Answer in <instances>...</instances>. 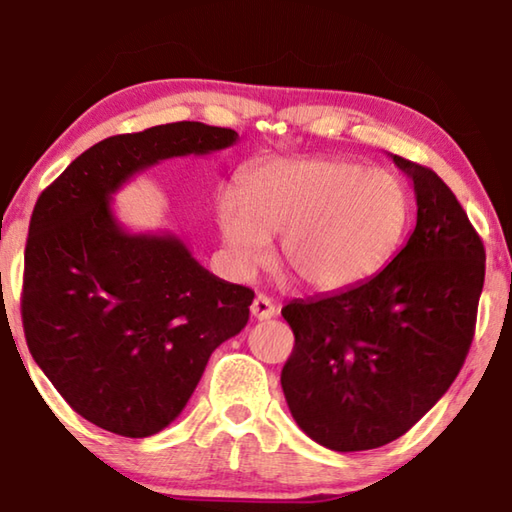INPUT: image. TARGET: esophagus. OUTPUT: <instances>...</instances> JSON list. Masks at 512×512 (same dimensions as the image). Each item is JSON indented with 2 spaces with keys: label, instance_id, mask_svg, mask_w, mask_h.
Listing matches in <instances>:
<instances>
[{
  "label": "esophagus",
  "instance_id": "1",
  "mask_svg": "<svg viewBox=\"0 0 512 512\" xmlns=\"http://www.w3.org/2000/svg\"><path fill=\"white\" fill-rule=\"evenodd\" d=\"M250 311H253V316L257 320H268L277 314V307L273 305L271 298H266L264 293H259V296L253 300V305H250Z\"/></svg>",
  "mask_w": 512,
  "mask_h": 512
}]
</instances>
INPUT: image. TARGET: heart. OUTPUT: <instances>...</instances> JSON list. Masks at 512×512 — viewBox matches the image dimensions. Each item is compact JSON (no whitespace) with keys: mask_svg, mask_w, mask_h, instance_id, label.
I'll return each mask as SVG.
<instances>
[{"mask_svg":"<svg viewBox=\"0 0 512 512\" xmlns=\"http://www.w3.org/2000/svg\"><path fill=\"white\" fill-rule=\"evenodd\" d=\"M223 244L239 273L277 262L300 287L336 293L386 266L409 221V196L384 171L343 160H277L248 171L239 194L214 203Z\"/></svg>","mask_w":512,"mask_h":512,"instance_id":"heart-1","label":"heart"}]
</instances>
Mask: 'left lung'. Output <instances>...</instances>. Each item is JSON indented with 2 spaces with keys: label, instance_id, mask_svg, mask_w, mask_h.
<instances>
[{
  "label": "left lung",
  "instance_id": "obj_1",
  "mask_svg": "<svg viewBox=\"0 0 512 512\" xmlns=\"http://www.w3.org/2000/svg\"><path fill=\"white\" fill-rule=\"evenodd\" d=\"M393 162L418 203L406 246L368 282L282 309L296 336L280 377L289 411L334 452L404 436L452 386L474 336L483 241L436 171Z\"/></svg>",
  "mask_w": 512,
  "mask_h": 512
}]
</instances>
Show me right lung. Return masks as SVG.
I'll return each mask as SVG.
<instances>
[{"mask_svg": "<svg viewBox=\"0 0 512 512\" xmlns=\"http://www.w3.org/2000/svg\"><path fill=\"white\" fill-rule=\"evenodd\" d=\"M239 140L176 121L108 137L40 194L24 250L22 323L42 372L97 427L146 438L178 418L255 293L196 262L171 232L133 235L110 198L135 173Z\"/></svg>", "mask_w": 512, "mask_h": 512, "instance_id": "right-lung-1", "label": "right lung"}]
</instances>
